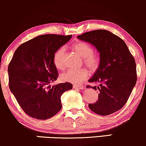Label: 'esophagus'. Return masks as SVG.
Segmentation results:
<instances>
[{"instance_id": "obj_1", "label": "esophagus", "mask_w": 146, "mask_h": 146, "mask_svg": "<svg viewBox=\"0 0 146 146\" xmlns=\"http://www.w3.org/2000/svg\"><path fill=\"white\" fill-rule=\"evenodd\" d=\"M73 88L78 89V90H83L84 89V86L82 85H74Z\"/></svg>"}]
</instances>
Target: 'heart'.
<instances>
[{"label": "heart", "instance_id": "b5f03b06", "mask_svg": "<svg viewBox=\"0 0 146 146\" xmlns=\"http://www.w3.org/2000/svg\"><path fill=\"white\" fill-rule=\"evenodd\" d=\"M74 51L84 57V62L92 71H96L100 64V57L94 52V49L90 44L82 41H78L72 46ZM65 55V48L60 47L55 52L53 57L54 64L59 70L64 68V60ZM88 75V71L86 68L78 70L70 69L60 75L63 81L68 82L74 84H80Z\"/></svg>", "mask_w": 146, "mask_h": 146}]
</instances>
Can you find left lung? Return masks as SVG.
<instances>
[{"label":"left lung","mask_w":146,"mask_h":146,"mask_svg":"<svg viewBox=\"0 0 146 146\" xmlns=\"http://www.w3.org/2000/svg\"><path fill=\"white\" fill-rule=\"evenodd\" d=\"M88 42L100 52V64L87 86L98 92V100L89 104V108L100 115L118 111L127 102L137 81L134 58L124 41L106 30H95L78 36Z\"/></svg>","instance_id":"8db88e82"}]
</instances>
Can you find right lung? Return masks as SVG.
Masks as SVG:
<instances>
[{
  "label": "right lung",
  "mask_w": 146,
  "mask_h": 146,
  "mask_svg": "<svg viewBox=\"0 0 146 146\" xmlns=\"http://www.w3.org/2000/svg\"><path fill=\"white\" fill-rule=\"evenodd\" d=\"M71 38V35H40L22 44L14 53L8 67L9 88L29 116L50 118L62 108V94L72 89L69 82L50 85L58 77L54 54Z\"/></svg>",
  "instance_id": "1"
}]
</instances>
